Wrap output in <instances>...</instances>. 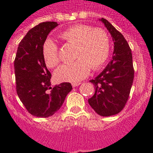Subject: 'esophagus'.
<instances>
[{"mask_svg": "<svg viewBox=\"0 0 153 153\" xmlns=\"http://www.w3.org/2000/svg\"><path fill=\"white\" fill-rule=\"evenodd\" d=\"M80 84H81V82H72L71 85H72V86H73V87H76V86H79Z\"/></svg>", "mask_w": 153, "mask_h": 153, "instance_id": "34e87169", "label": "esophagus"}]
</instances>
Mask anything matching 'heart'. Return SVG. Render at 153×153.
I'll return each mask as SVG.
<instances>
[{
	"label": "heart",
	"instance_id": "heart-1",
	"mask_svg": "<svg viewBox=\"0 0 153 153\" xmlns=\"http://www.w3.org/2000/svg\"><path fill=\"white\" fill-rule=\"evenodd\" d=\"M59 37L69 44H75V61L63 64L55 72V78L59 82H76L85 79L91 68L98 70L109 57L110 42L107 32L100 27L90 25H74L60 33ZM44 62L49 68H55L59 63V48L52 39L44 41L42 48Z\"/></svg>",
	"mask_w": 153,
	"mask_h": 153
}]
</instances>
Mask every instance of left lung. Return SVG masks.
Wrapping results in <instances>:
<instances>
[{"instance_id": "1", "label": "left lung", "mask_w": 153, "mask_h": 153, "mask_svg": "<svg viewBox=\"0 0 153 153\" xmlns=\"http://www.w3.org/2000/svg\"><path fill=\"white\" fill-rule=\"evenodd\" d=\"M114 44L113 59L102 72L91 80L95 93L88 100L94 111L102 117L118 114L128 101L134 78L132 51L123 35L107 20L101 19Z\"/></svg>"}]
</instances>
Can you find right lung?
Wrapping results in <instances>:
<instances>
[{"instance_id":"1","label":"right lung","mask_w":153,"mask_h":153,"mask_svg":"<svg viewBox=\"0 0 153 153\" xmlns=\"http://www.w3.org/2000/svg\"><path fill=\"white\" fill-rule=\"evenodd\" d=\"M57 25V22L47 21L30 29L19 44L14 60L18 97L27 112L38 117L52 116L72 90L70 82L51 87V72L43 58V44Z\"/></svg>"}]
</instances>
